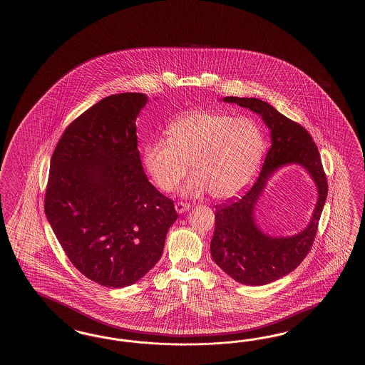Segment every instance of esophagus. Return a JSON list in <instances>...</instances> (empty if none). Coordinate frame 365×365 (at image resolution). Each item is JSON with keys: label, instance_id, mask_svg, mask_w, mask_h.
<instances>
[{"label": "esophagus", "instance_id": "1", "mask_svg": "<svg viewBox=\"0 0 365 365\" xmlns=\"http://www.w3.org/2000/svg\"><path fill=\"white\" fill-rule=\"evenodd\" d=\"M175 209H176V211H178L179 214H182V212H185V211L190 209V205L186 203V202H178V203L175 205Z\"/></svg>", "mask_w": 365, "mask_h": 365}]
</instances>
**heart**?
<instances>
[{"mask_svg": "<svg viewBox=\"0 0 365 365\" xmlns=\"http://www.w3.org/2000/svg\"><path fill=\"white\" fill-rule=\"evenodd\" d=\"M168 138L148 140L143 165L160 190H175L189 172L182 193L210 190L217 200L240 193L256 175L264 151L258 125L248 117L195 110L170 126Z\"/></svg>", "mask_w": 365, "mask_h": 365, "instance_id": "b5f03b06", "label": "heart"}]
</instances>
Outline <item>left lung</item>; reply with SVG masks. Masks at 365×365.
<instances>
[{"mask_svg":"<svg viewBox=\"0 0 365 365\" xmlns=\"http://www.w3.org/2000/svg\"><path fill=\"white\" fill-rule=\"evenodd\" d=\"M262 117L272 130V146L255 184L241 197L215 206V231L210 244L215 264L231 278L248 286H262L294 272L309 253L327 197V180L317 146L302 125L279 113L267 101L227 96ZM302 163L319 189V200L309 227L291 238H272L256 227L252 211L265 181L282 165Z\"/></svg>","mask_w":365,"mask_h":365,"instance_id":"1","label":"left lung"}]
</instances>
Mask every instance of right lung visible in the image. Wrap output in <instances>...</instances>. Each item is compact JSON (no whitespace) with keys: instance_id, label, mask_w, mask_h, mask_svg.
I'll use <instances>...</instances> for the list:
<instances>
[{"instance_id":"1","label":"right lung","mask_w":365,"mask_h":365,"mask_svg":"<svg viewBox=\"0 0 365 365\" xmlns=\"http://www.w3.org/2000/svg\"><path fill=\"white\" fill-rule=\"evenodd\" d=\"M146 95H110L62 133L51 159L44 210L78 272L104 287L130 286L150 272L178 212L148 181L135 118Z\"/></svg>"}]
</instances>
